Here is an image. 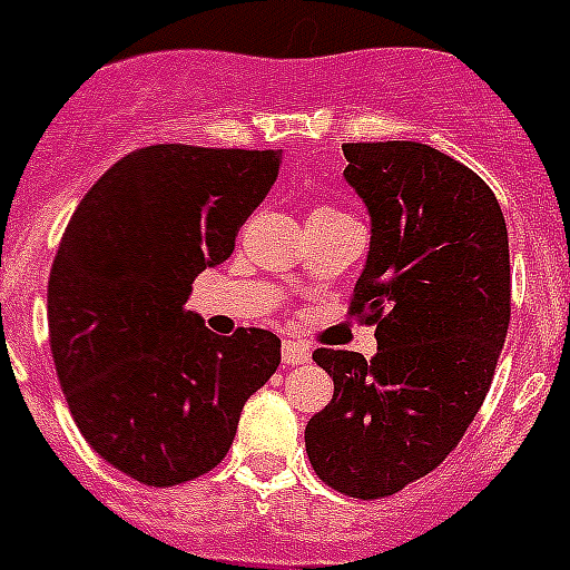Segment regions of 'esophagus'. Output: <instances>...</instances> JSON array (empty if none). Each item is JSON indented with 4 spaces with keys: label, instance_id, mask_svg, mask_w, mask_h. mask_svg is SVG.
<instances>
[{
    "label": "esophagus",
    "instance_id": "obj_1",
    "mask_svg": "<svg viewBox=\"0 0 570 570\" xmlns=\"http://www.w3.org/2000/svg\"><path fill=\"white\" fill-rule=\"evenodd\" d=\"M311 360V347L299 340L282 342V362L285 365H305Z\"/></svg>",
    "mask_w": 570,
    "mask_h": 570
}]
</instances>
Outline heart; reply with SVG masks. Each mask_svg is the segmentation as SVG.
<instances>
[{"instance_id": "heart-1", "label": "heart", "mask_w": 570, "mask_h": 570, "mask_svg": "<svg viewBox=\"0 0 570 570\" xmlns=\"http://www.w3.org/2000/svg\"><path fill=\"white\" fill-rule=\"evenodd\" d=\"M316 210H325V208H316Z\"/></svg>"}]
</instances>
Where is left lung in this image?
Here are the masks:
<instances>
[{"mask_svg": "<svg viewBox=\"0 0 570 570\" xmlns=\"http://www.w3.org/2000/svg\"><path fill=\"white\" fill-rule=\"evenodd\" d=\"M345 179L371 214V250L347 314L376 354L316 347L334 400L311 416L316 476L382 500L434 471L485 402L511 320L500 203L480 176L422 142H347Z\"/></svg>", "mask_w": 570, "mask_h": 570, "instance_id": "1", "label": "left lung"}]
</instances>
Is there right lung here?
Returning <instances> with one entry per match:
<instances>
[{
  "mask_svg": "<svg viewBox=\"0 0 570 570\" xmlns=\"http://www.w3.org/2000/svg\"><path fill=\"white\" fill-rule=\"evenodd\" d=\"M279 150L148 145L77 205L48 279L59 385L88 445L154 488L223 462L239 414L279 367V336H219L190 285L234 254L276 183Z\"/></svg>",
  "mask_w": 570,
  "mask_h": 570,
  "instance_id": "1",
  "label": "right lung"
}]
</instances>
